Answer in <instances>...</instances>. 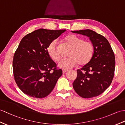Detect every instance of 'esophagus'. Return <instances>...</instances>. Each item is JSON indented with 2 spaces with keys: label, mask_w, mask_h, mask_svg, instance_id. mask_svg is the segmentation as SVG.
I'll return each mask as SVG.
<instances>
[{
  "label": "esophagus",
  "mask_w": 125,
  "mask_h": 125,
  "mask_svg": "<svg viewBox=\"0 0 125 125\" xmlns=\"http://www.w3.org/2000/svg\"><path fill=\"white\" fill-rule=\"evenodd\" d=\"M67 71H68V70L63 69V70H62V73H63V74H65V73H66Z\"/></svg>",
  "instance_id": "34e87169"
}]
</instances>
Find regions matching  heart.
I'll list each match as a JSON object with an SVG mask.
<instances>
[{
  "label": "heart",
  "mask_w": 125,
  "mask_h": 125,
  "mask_svg": "<svg viewBox=\"0 0 125 125\" xmlns=\"http://www.w3.org/2000/svg\"><path fill=\"white\" fill-rule=\"evenodd\" d=\"M64 41L72 49L68 54L69 58L62 59L59 62L60 68L67 69L74 67L78 63L83 65L90 62L94 53L93 45L90 41L84 40L74 34L67 35L64 38ZM47 51L51 59L54 62H59L61 54L57 40H54L50 42Z\"/></svg>",
  "instance_id": "b5f03b06"
}]
</instances>
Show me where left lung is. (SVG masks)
I'll list each match as a JSON object with an SVG mask.
<instances>
[{
	"instance_id": "left-lung-1",
	"label": "left lung",
	"mask_w": 125,
	"mask_h": 125,
	"mask_svg": "<svg viewBox=\"0 0 125 125\" xmlns=\"http://www.w3.org/2000/svg\"><path fill=\"white\" fill-rule=\"evenodd\" d=\"M89 36L94 47L92 58L77 71V76L73 84L78 95L91 98L102 94L110 85L115 69V57L105 37L91 30L72 31Z\"/></svg>"
}]
</instances>
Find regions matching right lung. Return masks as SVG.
<instances>
[{
	"instance_id": "right-lung-1",
	"label": "right lung",
	"mask_w": 125,
	"mask_h": 125,
	"mask_svg": "<svg viewBox=\"0 0 125 125\" xmlns=\"http://www.w3.org/2000/svg\"><path fill=\"white\" fill-rule=\"evenodd\" d=\"M65 31L40 29L21 40L14 55L13 69L15 82L26 95L43 98L54 89L62 72L49 55L47 48Z\"/></svg>"
}]
</instances>
